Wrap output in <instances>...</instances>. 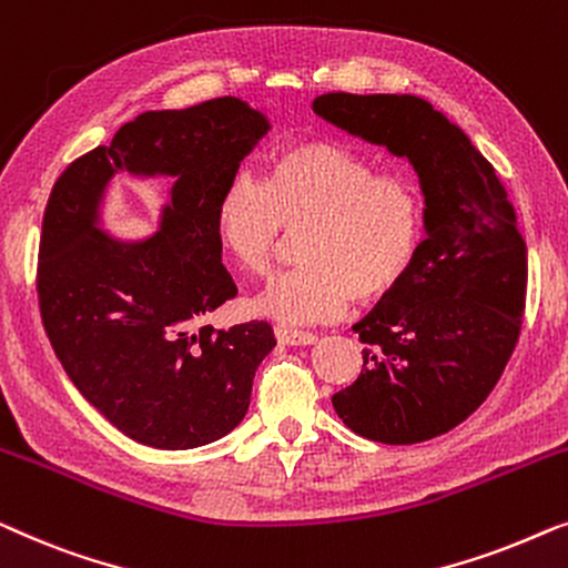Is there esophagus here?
Segmentation results:
<instances>
[{
  "instance_id": "1",
  "label": "esophagus",
  "mask_w": 568,
  "mask_h": 568,
  "mask_svg": "<svg viewBox=\"0 0 568 568\" xmlns=\"http://www.w3.org/2000/svg\"><path fill=\"white\" fill-rule=\"evenodd\" d=\"M275 339L281 342L283 347H301V345H314L316 334L287 329V326H275Z\"/></svg>"
}]
</instances>
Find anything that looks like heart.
Returning a JSON list of instances; mask_svg holds the SVG:
<instances>
[{"instance_id": "obj_1", "label": "heart", "mask_w": 568, "mask_h": 568, "mask_svg": "<svg viewBox=\"0 0 568 568\" xmlns=\"http://www.w3.org/2000/svg\"><path fill=\"white\" fill-rule=\"evenodd\" d=\"M283 226H306L303 265L270 281L254 314L287 326L329 322L353 298L378 301L409 275L425 239V195L412 174L378 172L339 143L301 141L270 159L262 185L236 174L213 205L215 239L246 273L270 267Z\"/></svg>"}]
</instances>
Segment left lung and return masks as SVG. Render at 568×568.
Listing matches in <instances>:
<instances>
[{
    "instance_id": "8db88e82",
    "label": "left lung",
    "mask_w": 568,
    "mask_h": 568,
    "mask_svg": "<svg viewBox=\"0 0 568 568\" xmlns=\"http://www.w3.org/2000/svg\"><path fill=\"white\" fill-rule=\"evenodd\" d=\"M326 123L406 159L425 195V242L409 275L353 329L363 371L332 396L361 437L412 445L468 419L520 337L527 246L494 166L414 94L329 92Z\"/></svg>"
}]
</instances>
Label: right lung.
<instances>
[{"label":"right lung","mask_w":568,"mask_h":568,"mask_svg":"<svg viewBox=\"0 0 568 568\" xmlns=\"http://www.w3.org/2000/svg\"><path fill=\"white\" fill-rule=\"evenodd\" d=\"M270 121L239 98L149 110L55 180L38 298L53 353L87 402L131 440L190 450L229 435L275 347L273 326H197L236 295L213 205ZM118 173L173 180L158 231L113 237L101 205Z\"/></svg>","instance_id":"add662e5"}]
</instances>
